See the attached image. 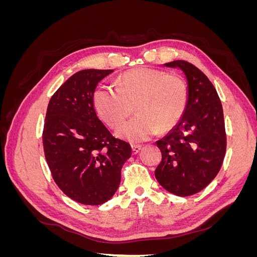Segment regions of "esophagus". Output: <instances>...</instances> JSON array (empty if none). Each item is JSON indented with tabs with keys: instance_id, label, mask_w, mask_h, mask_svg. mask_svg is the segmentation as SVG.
<instances>
[{
	"instance_id": "obj_1",
	"label": "esophagus",
	"mask_w": 257,
	"mask_h": 257,
	"mask_svg": "<svg viewBox=\"0 0 257 257\" xmlns=\"http://www.w3.org/2000/svg\"><path fill=\"white\" fill-rule=\"evenodd\" d=\"M131 147H132V151H133V154H137L139 151H141V149H142V146H141V145H135V144H133Z\"/></svg>"
}]
</instances>
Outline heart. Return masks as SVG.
Returning a JSON list of instances; mask_svg holds the SVG:
<instances>
[{
    "mask_svg": "<svg viewBox=\"0 0 257 257\" xmlns=\"http://www.w3.org/2000/svg\"><path fill=\"white\" fill-rule=\"evenodd\" d=\"M189 99V88L180 75L162 69L135 67L123 73L116 88L100 87L93 94V104L108 126H120L116 135L131 142H142L160 130L172 128L182 118Z\"/></svg>",
    "mask_w": 257,
    "mask_h": 257,
    "instance_id": "obj_1",
    "label": "heart"
}]
</instances>
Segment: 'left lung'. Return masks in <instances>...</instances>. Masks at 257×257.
<instances>
[{
    "label": "left lung",
    "mask_w": 257,
    "mask_h": 257,
    "mask_svg": "<svg viewBox=\"0 0 257 257\" xmlns=\"http://www.w3.org/2000/svg\"><path fill=\"white\" fill-rule=\"evenodd\" d=\"M165 65L182 69L189 99L181 120L157 143L162 161L155 178L175 195L190 196L205 189L223 164L226 152L223 108L213 84L195 65L182 60Z\"/></svg>",
    "instance_id": "8db88e82"
}]
</instances>
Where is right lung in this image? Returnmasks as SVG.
Here are the masks:
<instances>
[{
    "mask_svg": "<svg viewBox=\"0 0 257 257\" xmlns=\"http://www.w3.org/2000/svg\"><path fill=\"white\" fill-rule=\"evenodd\" d=\"M113 69H83L51 96L43 130L45 158L54 182L65 195L97 206L118 190L130 144L112 136L96 115L93 94Z\"/></svg>",
    "mask_w": 257,
    "mask_h": 257,
    "instance_id": "add662e5",
    "label": "right lung"
}]
</instances>
